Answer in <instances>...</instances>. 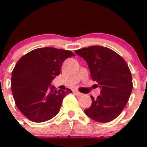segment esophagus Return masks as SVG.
Returning a JSON list of instances; mask_svg holds the SVG:
<instances>
[{"mask_svg":"<svg viewBox=\"0 0 147 147\" xmlns=\"http://www.w3.org/2000/svg\"><path fill=\"white\" fill-rule=\"evenodd\" d=\"M75 93H76V94H78L79 97H82V96L84 95V94H82V93L80 92H78V91H75Z\"/></svg>","mask_w":147,"mask_h":147,"instance_id":"esophagus-1","label":"esophagus"}]
</instances>
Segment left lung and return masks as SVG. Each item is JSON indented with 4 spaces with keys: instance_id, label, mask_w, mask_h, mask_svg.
Returning a JSON list of instances; mask_svg holds the SVG:
<instances>
[{
    "instance_id": "obj_1",
    "label": "left lung",
    "mask_w": 147,
    "mask_h": 147,
    "mask_svg": "<svg viewBox=\"0 0 147 147\" xmlns=\"http://www.w3.org/2000/svg\"><path fill=\"white\" fill-rule=\"evenodd\" d=\"M88 65L93 81L101 88V94L84 110L86 115L97 122H109L121 114L132 91V78L125 60L114 50L94 45L75 52Z\"/></svg>"
}]
</instances>
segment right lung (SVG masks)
<instances>
[{"instance_id":"add662e5","label":"right lung","mask_w":147,"mask_h":147,"mask_svg":"<svg viewBox=\"0 0 147 147\" xmlns=\"http://www.w3.org/2000/svg\"><path fill=\"white\" fill-rule=\"evenodd\" d=\"M72 52L55 47L35 49L19 59L11 77V90L21 113L35 122H44L60 111L64 97L72 93L55 90L51 82L60 75L62 64Z\"/></svg>"}]
</instances>
